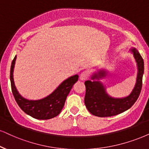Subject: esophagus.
<instances>
[{
    "instance_id": "1",
    "label": "esophagus",
    "mask_w": 149,
    "mask_h": 149,
    "mask_svg": "<svg viewBox=\"0 0 149 149\" xmlns=\"http://www.w3.org/2000/svg\"><path fill=\"white\" fill-rule=\"evenodd\" d=\"M88 72H87V71H83V72H82L80 73V79L81 80H85L86 79L88 78Z\"/></svg>"
}]
</instances>
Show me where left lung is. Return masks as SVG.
<instances>
[{
	"instance_id": "1",
	"label": "left lung",
	"mask_w": 149,
	"mask_h": 149,
	"mask_svg": "<svg viewBox=\"0 0 149 149\" xmlns=\"http://www.w3.org/2000/svg\"><path fill=\"white\" fill-rule=\"evenodd\" d=\"M136 61L138 69L137 82L132 93L124 98H113L107 95L102 84L97 81L84 82L86 93L84 104L88 111L93 116L97 117H111L116 116L131 108L140 95L142 86V77L144 74V61L140 53L133 48L131 49ZM104 76V71H100L98 74L93 76V79Z\"/></svg>"
}]
</instances>
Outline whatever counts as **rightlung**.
I'll use <instances>...</instances> for the list:
<instances>
[{
  "mask_svg": "<svg viewBox=\"0 0 149 149\" xmlns=\"http://www.w3.org/2000/svg\"><path fill=\"white\" fill-rule=\"evenodd\" d=\"M16 56L12 61L10 69V81L12 93L17 104L23 111L29 116L38 120H48L57 116L63 109L67 95L75 82L78 80V75L71 76L64 81L51 95L40 100H28L17 91L15 86L14 71Z\"/></svg>",
  "mask_w": 149,
  "mask_h": 149,
  "instance_id": "obj_1",
  "label": "right lung"
}]
</instances>
